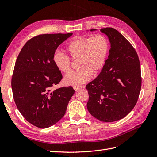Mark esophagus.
<instances>
[{"label": "esophagus", "mask_w": 157, "mask_h": 157, "mask_svg": "<svg viewBox=\"0 0 157 157\" xmlns=\"http://www.w3.org/2000/svg\"><path fill=\"white\" fill-rule=\"evenodd\" d=\"M83 88V87L80 86H73V89L75 90V91H77L78 90L81 89V88Z\"/></svg>", "instance_id": "esophagus-1"}]
</instances>
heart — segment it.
Segmentation results:
<instances>
[{
	"instance_id": "1",
	"label": "heart",
	"mask_w": 157,
	"mask_h": 157,
	"mask_svg": "<svg viewBox=\"0 0 157 157\" xmlns=\"http://www.w3.org/2000/svg\"><path fill=\"white\" fill-rule=\"evenodd\" d=\"M110 49L107 37L103 35L93 36H77L66 46V50L74 60H78V70L67 75L64 78L67 85L75 86L88 82L93 73L100 72L105 66ZM56 67L61 73H68L71 69V60L63 52L56 51L53 56Z\"/></svg>"
}]
</instances>
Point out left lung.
<instances>
[{"label": "left lung", "instance_id": "obj_1", "mask_svg": "<svg viewBox=\"0 0 157 157\" xmlns=\"http://www.w3.org/2000/svg\"><path fill=\"white\" fill-rule=\"evenodd\" d=\"M100 31L108 36L111 49L101 72L86 85L87 108L97 119L109 122L122 119L135 107L141 87V67L136 51L121 33L111 27Z\"/></svg>", "mask_w": 157, "mask_h": 157}]
</instances>
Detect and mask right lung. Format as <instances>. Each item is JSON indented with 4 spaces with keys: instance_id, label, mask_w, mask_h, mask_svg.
<instances>
[{
    "instance_id": "add662e5",
    "label": "right lung",
    "mask_w": 157,
    "mask_h": 157,
    "mask_svg": "<svg viewBox=\"0 0 157 157\" xmlns=\"http://www.w3.org/2000/svg\"><path fill=\"white\" fill-rule=\"evenodd\" d=\"M72 35H37L26 42L17 56L11 82L13 99L23 117L38 128H46L58 122L75 94L71 86L52 90L62 79L54 63V54Z\"/></svg>"
}]
</instances>
